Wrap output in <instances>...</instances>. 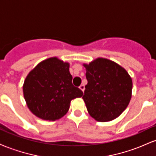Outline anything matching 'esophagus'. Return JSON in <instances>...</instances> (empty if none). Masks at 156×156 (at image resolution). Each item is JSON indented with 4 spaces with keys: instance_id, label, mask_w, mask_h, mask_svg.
<instances>
[{
    "instance_id": "1",
    "label": "esophagus",
    "mask_w": 156,
    "mask_h": 156,
    "mask_svg": "<svg viewBox=\"0 0 156 156\" xmlns=\"http://www.w3.org/2000/svg\"><path fill=\"white\" fill-rule=\"evenodd\" d=\"M79 89L82 91V92H83L84 89H85V87H84V85H83V84H81V85H80V87H79Z\"/></svg>"
}]
</instances>
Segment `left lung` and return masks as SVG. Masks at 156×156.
<instances>
[{"label": "left lung", "mask_w": 156, "mask_h": 156, "mask_svg": "<svg viewBox=\"0 0 156 156\" xmlns=\"http://www.w3.org/2000/svg\"><path fill=\"white\" fill-rule=\"evenodd\" d=\"M88 83L83 99L87 111L98 122L119 117L129 104L133 83L128 72L114 62L98 58L83 64Z\"/></svg>", "instance_id": "8db88e82"}]
</instances>
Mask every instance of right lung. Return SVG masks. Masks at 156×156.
<instances>
[{
	"label": "right lung",
	"mask_w": 156,
	"mask_h": 156,
	"mask_svg": "<svg viewBox=\"0 0 156 156\" xmlns=\"http://www.w3.org/2000/svg\"><path fill=\"white\" fill-rule=\"evenodd\" d=\"M69 64L56 57L47 58L28 73L23 95L29 110L44 120L55 121L67 114L72 100L83 92L72 83Z\"/></svg>",
	"instance_id": "add662e5"
}]
</instances>
